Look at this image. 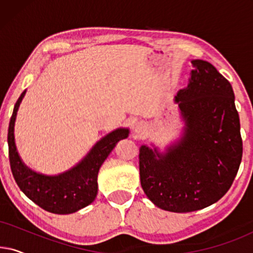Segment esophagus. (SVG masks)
I'll return each mask as SVG.
<instances>
[{"instance_id": "obj_1", "label": "esophagus", "mask_w": 253, "mask_h": 253, "mask_svg": "<svg viewBox=\"0 0 253 253\" xmlns=\"http://www.w3.org/2000/svg\"><path fill=\"white\" fill-rule=\"evenodd\" d=\"M145 130H146V126H145V124L143 122H138L136 123V126L133 127V132L136 134L137 137H141L145 132Z\"/></svg>"}]
</instances>
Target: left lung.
<instances>
[{
  "mask_svg": "<svg viewBox=\"0 0 253 253\" xmlns=\"http://www.w3.org/2000/svg\"><path fill=\"white\" fill-rule=\"evenodd\" d=\"M188 86L174 98L184 126L165 151L139 148L140 183L159 209L198 211L222 198L243 154L240 116L230 83L209 62L191 60Z\"/></svg>",
  "mask_w": 253,
  "mask_h": 253,
  "instance_id": "obj_1",
  "label": "left lung"
}]
</instances>
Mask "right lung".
Returning a JSON list of instances; mask_svg holds the SVG:
<instances>
[{
    "mask_svg": "<svg viewBox=\"0 0 253 253\" xmlns=\"http://www.w3.org/2000/svg\"><path fill=\"white\" fill-rule=\"evenodd\" d=\"M26 89L17 100L8 129L9 160L19 189L38 206L55 214H71L94 202L98 193V172L113 148L129 136L127 127H117L93 145L78 164L57 175L38 172L24 164L17 151L15 123Z\"/></svg>",
    "mask_w": 253,
    "mask_h": 253,
    "instance_id": "right-lung-1",
    "label": "right lung"
}]
</instances>
